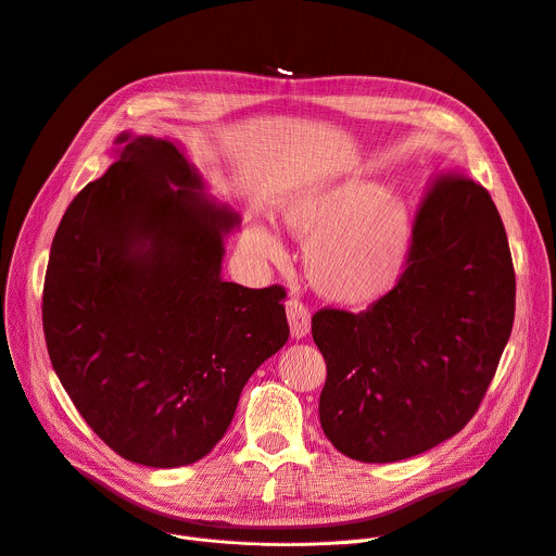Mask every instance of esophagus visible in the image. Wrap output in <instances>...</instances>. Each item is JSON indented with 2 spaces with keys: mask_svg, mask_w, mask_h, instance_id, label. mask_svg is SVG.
I'll return each mask as SVG.
<instances>
[{
  "mask_svg": "<svg viewBox=\"0 0 556 556\" xmlns=\"http://www.w3.org/2000/svg\"><path fill=\"white\" fill-rule=\"evenodd\" d=\"M286 312L290 321V332L294 339H303L305 334H309V309L305 303H301L299 299H288Z\"/></svg>",
  "mask_w": 556,
  "mask_h": 556,
  "instance_id": "esophagus-1",
  "label": "esophagus"
}]
</instances>
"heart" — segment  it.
Returning a JSON list of instances; mask_svg holds the SVG:
<instances>
[{"label": "heart", "instance_id": "b5f03b06", "mask_svg": "<svg viewBox=\"0 0 556 556\" xmlns=\"http://www.w3.org/2000/svg\"><path fill=\"white\" fill-rule=\"evenodd\" d=\"M279 215L307 240L305 270L324 296L367 305L399 283L412 242V215L380 185L350 180L309 189L283 200ZM251 240L262 255H281L279 237L268 226H251Z\"/></svg>", "mask_w": 556, "mask_h": 556}]
</instances>
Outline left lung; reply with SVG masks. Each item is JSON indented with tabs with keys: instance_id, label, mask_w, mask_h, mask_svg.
Segmentation results:
<instances>
[{
	"instance_id": "1",
	"label": "left lung",
	"mask_w": 556,
	"mask_h": 556,
	"mask_svg": "<svg viewBox=\"0 0 556 556\" xmlns=\"http://www.w3.org/2000/svg\"><path fill=\"white\" fill-rule=\"evenodd\" d=\"M515 321V268L489 191L440 174L416 213L405 270L367 309L321 307L324 433L358 462H399L478 414Z\"/></svg>"
}]
</instances>
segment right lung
Here are the masks:
<instances>
[{
	"label": "right lung",
	"mask_w": 556,
	"mask_h": 556,
	"mask_svg": "<svg viewBox=\"0 0 556 556\" xmlns=\"http://www.w3.org/2000/svg\"><path fill=\"white\" fill-rule=\"evenodd\" d=\"M121 142L56 228L43 334L88 427L129 462L174 468L222 440L249 378L288 341L286 288L224 281L222 235L240 219L198 193L174 142Z\"/></svg>",
	"instance_id": "1"
}]
</instances>
